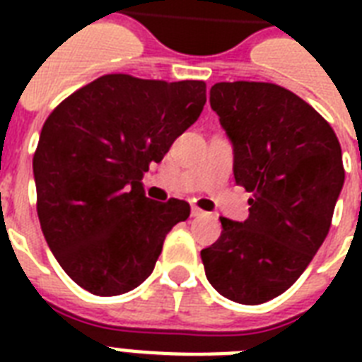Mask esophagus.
Wrapping results in <instances>:
<instances>
[{"label":"esophagus","instance_id":"obj_1","mask_svg":"<svg viewBox=\"0 0 362 362\" xmlns=\"http://www.w3.org/2000/svg\"><path fill=\"white\" fill-rule=\"evenodd\" d=\"M204 214H206L204 210H201V209H199V206H195V204H193V206H192V216H193V218H199V216H204Z\"/></svg>","mask_w":362,"mask_h":362}]
</instances>
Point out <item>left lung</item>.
Instances as JSON below:
<instances>
[{
	"instance_id": "8db88e82",
	"label": "left lung",
	"mask_w": 362,
	"mask_h": 362,
	"mask_svg": "<svg viewBox=\"0 0 362 362\" xmlns=\"http://www.w3.org/2000/svg\"><path fill=\"white\" fill-rule=\"evenodd\" d=\"M210 107L235 152V182L252 197L244 221L220 218L201 252L216 291L261 304L298 280L331 229L344 186L342 148L323 116L270 82H218Z\"/></svg>"
}]
</instances>
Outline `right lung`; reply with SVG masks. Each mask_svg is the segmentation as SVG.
<instances>
[{"label":"right lung","mask_w":362,"mask_h":362,"mask_svg":"<svg viewBox=\"0 0 362 362\" xmlns=\"http://www.w3.org/2000/svg\"><path fill=\"white\" fill-rule=\"evenodd\" d=\"M203 81L105 75L52 110L33 156L37 216L54 257L82 289L112 297L152 274L186 201L156 203L142 176L201 115Z\"/></svg>","instance_id":"right-lung-1"}]
</instances>
